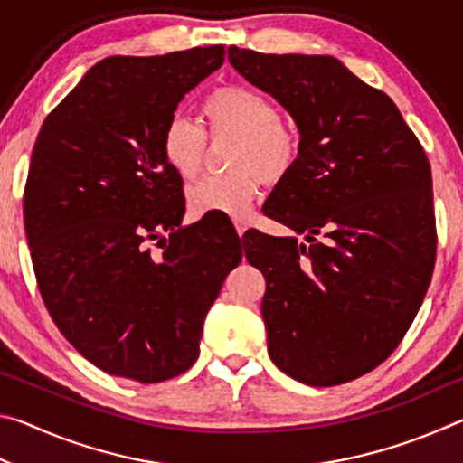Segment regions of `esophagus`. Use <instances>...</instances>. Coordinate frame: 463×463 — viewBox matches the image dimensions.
<instances>
[{
	"label": "esophagus",
	"mask_w": 463,
	"mask_h": 463,
	"mask_svg": "<svg viewBox=\"0 0 463 463\" xmlns=\"http://www.w3.org/2000/svg\"><path fill=\"white\" fill-rule=\"evenodd\" d=\"M234 229H237L239 237H242V234H245V231L249 229V224H247V221H242V218H237V221H234Z\"/></svg>",
	"instance_id": "obj_1"
}]
</instances>
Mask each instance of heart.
Instances as JSON below:
<instances>
[{
    "instance_id": "heart-1",
    "label": "heart",
    "mask_w": 463,
    "mask_h": 463,
    "mask_svg": "<svg viewBox=\"0 0 463 463\" xmlns=\"http://www.w3.org/2000/svg\"><path fill=\"white\" fill-rule=\"evenodd\" d=\"M202 118L213 138L232 137V174L203 177L187 190L194 213L245 216L265 182H279L296 167L302 153L298 130L279 118V108L261 91L226 85L202 104ZM206 137L184 116H174L161 132V153L179 177L190 179L202 167Z\"/></svg>"
}]
</instances>
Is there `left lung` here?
Instances as JSON below:
<instances>
[{"instance_id": "obj_1", "label": "left lung", "mask_w": 463, "mask_h": 463, "mask_svg": "<svg viewBox=\"0 0 463 463\" xmlns=\"http://www.w3.org/2000/svg\"><path fill=\"white\" fill-rule=\"evenodd\" d=\"M229 61L302 138L263 206L294 237L245 234L268 284L269 357L307 386H339L390 357L425 300L437 249L427 155L394 101L339 59L229 46Z\"/></svg>"}]
</instances>
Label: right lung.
<instances>
[{"mask_svg":"<svg viewBox=\"0 0 463 463\" xmlns=\"http://www.w3.org/2000/svg\"><path fill=\"white\" fill-rule=\"evenodd\" d=\"M222 62V44L108 57L38 132L24 192L38 289L62 336L106 373L155 383L190 370L242 257L234 239L210 245L203 221L182 226L184 182L161 153L179 101Z\"/></svg>","mask_w":463,"mask_h":463,"instance_id":"right-lung-1","label":"right lung"}]
</instances>
